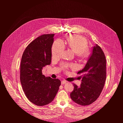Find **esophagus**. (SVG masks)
<instances>
[{"label": "esophagus", "instance_id": "1", "mask_svg": "<svg viewBox=\"0 0 123 123\" xmlns=\"http://www.w3.org/2000/svg\"><path fill=\"white\" fill-rule=\"evenodd\" d=\"M67 82V81L66 80H62V85H64V84H66Z\"/></svg>", "mask_w": 123, "mask_h": 123}]
</instances>
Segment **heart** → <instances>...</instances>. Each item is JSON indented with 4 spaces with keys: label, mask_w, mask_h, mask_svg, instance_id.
I'll use <instances>...</instances> for the list:
<instances>
[{
    "label": "heart",
    "mask_w": 123,
    "mask_h": 123,
    "mask_svg": "<svg viewBox=\"0 0 123 123\" xmlns=\"http://www.w3.org/2000/svg\"><path fill=\"white\" fill-rule=\"evenodd\" d=\"M65 44L60 39L56 40L52 48V55L54 58L61 56L64 51L65 45L71 49L76 53L77 56L84 57L87 56L88 53L87 49V42L83 36L77 35H70L67 38ZM75 65L73 64L66 65L65 67L73 68Z\"/></svg>",
    "instance_id": "1"
}]
</instances>
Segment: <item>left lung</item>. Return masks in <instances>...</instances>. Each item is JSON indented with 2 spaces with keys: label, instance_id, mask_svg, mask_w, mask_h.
I'll return each mask as SVG.
<instances>
[{
  "label": "left lung",
  "instance_id": "left-lung-1",
  "mask_svg": "<svg viewBox=\"0 0 123 123\" xmlns=\"http://www.w3.org/2000/svg\"><path fill=\"white\" fill-rule=\"evenodd\" d=\"M82 77L80 87L73 84L70 93L73 102L81 106L89 105L99 97L106 79V60L100 47L96 44L85 67L77 73Z\"/></svg>",
  "mask_w": 123,
  "mask_h": 123
}]
</instances>
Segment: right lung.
Returning a JSON list of instances; mask_svg holds the SVG:
<instances>
[{"label": "right lung", "instance_id": "obj_1", "mask_svg": "<svg viewBox=\"0 0 123 123\" xmlns=\"http://www.w3.org/2000/svg\"><path fill=\"white\" fill-rule=\"evenodd\" d=\"M54 34L41 35L25 48L20 64V80L28 99L39 106L53 101L61 86V80L45 77L42 69L50 65Z\"/></svg>", "mask_w": 123, "mask_h": 123}]
</instances>
